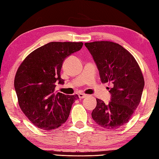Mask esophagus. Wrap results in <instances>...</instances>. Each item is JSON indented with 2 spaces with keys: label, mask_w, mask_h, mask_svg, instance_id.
I'll list each match as a JSON object with an SVG mask.
<instances>
[{
  "label": "esophagus",
  "mask_w": 159,
  "mask_h": 159,
  "mask_svg": "<svg viewBox=\"0 0 159 159\" xmlns=\"http://www.w3.org/2000/svg\"><path fill=\"white\" fill-rule=\"evenodd\" d=\"M87 96H88V95L85 94H83V93H80V94H79V97L80 99L85 98Z\"/></svg>",
  "instance_id": "esophagus-1"
}]
</instances>
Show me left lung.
<instances>
[{
  "label": "left lung",
  "mask_w": 159,
  "mask_h": 159,
  "mask_svg": "<svg viewBox=\"0 0 159 159\" xmlns=\"http://www.w3.org/2000/svg\"><path fill=\"white\" fill-rule=\"evenodd\" d=\"M100 73L102 83H111L108 104L96 99L92 113L102 128L116 129L126 124L141 102L145 82L134 57L118 43L111 41L85 43Z\"/></svg>",
  "instance_id": "obj_1"
}]
</instances>
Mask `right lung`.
Returning a JSON list of instances; mask_svg holds the SVG:
<instances>
[{"label":"right lung","mask_w":159,"mask_h":159,"mask_svg":"<svg viewBox=\"0 0 159 159\" xmlns=\"http://www.w3.org/2000/svg\"><path fill=\"white\" fill-rule=\"evenodd\" d=\"M82 42H51L37 48L18 68L14 88L24 114L39 128L52 131L65 123L79 96L55 91L63 84L61 70L65 58L79 51Z\"/></svg>","instance_id":"add662e5"}]
</instances>
